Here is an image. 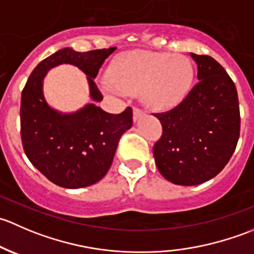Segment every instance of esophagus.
Returning a JSON list of instances; mask_svg holds the SVG:
<instances>
[{"instance_id":"esophagus-1","label":"esophagus","mask_w":254,"mask_h":254,"mask_svg":"<svg viewBox=\"0 0 254 254\" xmlns=\"http://www.w3.org/2000/svg\"><path fill=\"white\" fill-rule=\"evenodd\" d=\"M143 115H145V112H143L142 109H140V108L132 109V118H134L135 122H136V120H139L140 118L143 117Z\"/></svg>"}]
</instances>
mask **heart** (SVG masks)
Returning a JSON list of instances; mask_svg holds the SVG:
<instances>
[{"mask_svg": "<svg viewBox=\"0 0 254 254\" xmlns=\"http://www.w3.org/2000/svg\"><path fill=\"white\" fill-rule=\"evenodd\" d=\"M193 82V67L182 55L132 51L114 64L113 77L104 79L111 92L142 91V99L153 111H167L181 103Z\"/></svg>", "mask_w": 254, "mask_h": 254, "instance_id": "obj_1", "label": "heart"}]
</instances>
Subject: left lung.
Segmentation results:
<instances>
[{
  "instance_id": "left-lung-1",
  "label": "left lung",
  "mask_w": 254,
  "mask_h": 254,
  "mask_svg": "<svg viewBox=\"0 0 254 254\" xmlns=\"http://www.w3.org/2000/svg\"><path fill=\"white\" fill-rule=\"evenodd\" d=\"M190 56L198 65V83L175 108L153 114L163 129L153 146L156 166L178 186L219 175L234 155L241 127L237 89L226 70L211 56Z\"/></svg>"
}]
</instances>
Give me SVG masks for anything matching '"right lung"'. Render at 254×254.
<instances>
[{
    "label": "right lung",
    "instance_id": "obj_1",
    "mask_svg": "<svg viewBox=\"0 0 254 254\" xmlns=\"http://www.w3.org/2000/svg\"><path fill=\"white\" fill-rule=\"evenodd\" d=\"M115 49L86 53L61 49L38 64L23 88V148L32 165L56 186L76 189L101 181L111 168L120 137L131 127L132 109L127 107L120 114H111L91 103L75 113L63 114L45 101L43 79L50 68L71 64L87 75L91 98L102 101L94 78Z\"/></svg>",
    "mask_w": 254,
    "mask_h": 254
}]
</instances>
